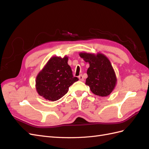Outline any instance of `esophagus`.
<instances>
[{"label":"esophagus","mask_w":149,"mask_h":149,"mask_svg":"<svg viewBox=\"0 0 149 149\" xmlns=\"http://www.w3.org/2000/svg\"><path fill=\"white\" fill-rule=\"evenodd\" d=\"M78 78H79V79L81 81H84V78H83V75H81V74L79 75Z\"/></svg>","instance_id":"34e87169"}]
</instances>
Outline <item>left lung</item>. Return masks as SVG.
<instances>
[{
    "label": "left lung",
    "mask_w": 149,
    "mask_h": 149,
    "mask_svg": "<svg viewBox=\"0 0 149 149\" xmlns=\"http://www.w3.org/2000/svg\"><path fill=\"white\" fill-rule=\"evenodd\" d=\"M79 55L89 64L85 84L89 86L91 92L96 95L101 97L109 96L117 83L115 71L109 60L100 53L81 52Z\"/></svg>",
    "instance_id": "1"
}]
</instances>
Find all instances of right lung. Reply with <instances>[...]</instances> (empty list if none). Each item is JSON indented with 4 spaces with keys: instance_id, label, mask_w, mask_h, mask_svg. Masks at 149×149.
<instances>
[{
    "instance_id": "add662e5",
    "label": "right lung",
    "mask_w": 149,
    "mask_h": 149,
    "mask_svg": "<svg viewBox=\"0 0 149 149\" xmlns=\"http://www.w3.org/2000/svg\"><path fill=\"white\" fill-rule=\"evenodd\" d=\"M68 57L53 56L36 78L35 87L40 96L45 100L55 101L68 91L69 87L78 81L73 77Z\"/></svg>"
}]
</instances>
